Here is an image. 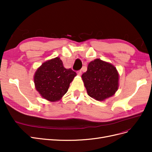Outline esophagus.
<instances>
[{
  "instance_id": "esophagus-1",
  "label": "esophagus",
  "mask_w": 152,
  "mask_h": 152,
  "mask_svg": "<svg viewBox=\"0 0 152 152\" xmlns=\"http://www.w3.org/2000/svg\"><path fill=\"white\" fill-rule=\"evenodd\" d=\"M77 74L79 75H80L81 74H82V70H79V71H77Z\"/></svg>"
}]
</instances>
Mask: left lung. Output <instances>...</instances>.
<instances>
[{
	"mask_svg": "<svg viewBox=\"0 0 152 152\" xmlns=\"http://www.w3.org/2000/svg\"><path fill=\"white\" fill-rule=\"evenodd\" d=\"M87 94L98 101L112 96L118 87V73L111 63L96 59L82 75Z\"/></svg>",
	"mask_w": 152,
	"mask_h": 152,
	"instance_id": "8db88e82",
	"label": "left lung"
}]
</instances>
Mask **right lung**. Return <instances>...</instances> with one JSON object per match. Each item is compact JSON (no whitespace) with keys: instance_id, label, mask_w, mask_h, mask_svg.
Instances as JSON below:
<instances>
[{"instance_id":"1","label":"right lung","mask_w":152,"mask_h":152,"mask_svg":"<svg viewBox=\"0 0 152 152\" xmlns=\"http://www.w3.org/2000/svg\"><path fill=\"white\" fill-rule=\"evenodd\" d=\"M75 72L63 66L56 57L43 63L34 75L35 88L42 98L55 102L65 95L74 77Z\"/></svg>"}]
</instances>
